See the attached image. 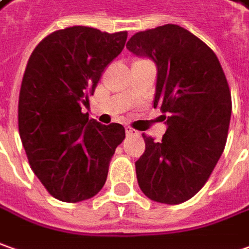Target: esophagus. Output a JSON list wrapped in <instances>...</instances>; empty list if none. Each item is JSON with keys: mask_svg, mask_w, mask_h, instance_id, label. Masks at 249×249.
Returning <instances> with one entry per match:
<instances>
[{"mask_svg": "<svg viewBox=\"0 0 249 249\" xmlns=\"http://www.w3.org/2000/svg\"><path fill=\"white\" fill-rule=\"evenodd\" d=\"M125 133H126V136H138L139 132L136 129H133L131 126H126L125 128Z\"/></svg>", "mask_w": 249, "mask_h": 249, "instance_id": "obj_1", "label": "esophagus"}]
</instances>
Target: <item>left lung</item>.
<instances>
[{
  "label": "left lung",
  "mask_w": 249,
  "mask_h": 249,
  "mask_svg": "<svg viewBox=\"0 0 249 249\" xmlns=\"http://www.w3.org/2000/svg\"><path fill=\"white\" fill-rule=\"evenodd\" d=\"M126 49L155 62L154 107L167 125L160 142L143 133L146 151L135 163L139 187L154 202L180 204L202 189L224 153L231 114L228 80L215 53L180 25L138 32Z\"/></svg>",
  "instance_id": "8db88e82"
}]
</instances>
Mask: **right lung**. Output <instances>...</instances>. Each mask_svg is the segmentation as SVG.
I'll use <instances>...</instances> for the list:
<instances>
[{
	"label": "right lung",
	"mask_w": 249,
	"mask_h": 249,
	"mask_svg": "<svg viewBox=\"0 0 249 249\" xmlns=\"http://www.w3.org/2000/svg\"><path fill=\"white\" fill-rule=\"evenodd\" d=\"M126 36V31L68 27L47 35L28 60L18 95V133L32 172L61 202L95 196L125 139L123 125H102L82 109Z\"/></svg>",
	"instance_id": "right-lung-1"
}]
</instances>
